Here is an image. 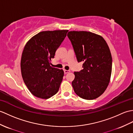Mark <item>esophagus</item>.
<instances>
[{
	"label": "esophagus",
	"instance_id": "obj_1",
	"mask_svg": "<svg viewBox=\"0 0 133 133\" xmlns=\"http://www.w3.org/2000/svg\"><path fill=\"white\" fill-rule=\"evenodd\" d=\"M63 71H64V74H67V73H69V72H70V70H64Z\"/></svg>",
	"mask_w": 133,
	"mask_h": 133
}]
</instances>
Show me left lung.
<instances>
[{"label":"left lung","mask_w":133,"mask_h":133,"mask_svg":"<svg viewBox=\"0 0 133 133\" xmlns=\"http://www.w3.org/2000/svg\"><path fill=\"white\" fill-rule=\"evenodd\" d=\"M67 37L77 61L83 62V69L74 72V90L82 98L94 100L104 93L110 81L112 58L108 45L101 36L90 32L70 31Z\"/></svg>","instance_id":"8db88e82"}]
</instances>
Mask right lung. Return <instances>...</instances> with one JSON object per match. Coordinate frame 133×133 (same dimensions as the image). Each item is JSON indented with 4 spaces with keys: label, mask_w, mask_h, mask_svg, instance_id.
Masks as SVG:
<instances>
[{
    "label": "right lung",
    "mask_w": 133,
    "mask_h": 133,
    "mask_svg": "<svg viewBox=\"0 0 133 133\" xmlns=\"http://www.w3.org/2000/svg\"><path fill=\"white\" fill-rule=\"evenodd\" d=\"M69 30L44 31L26 43L21 59L23 81L35 96L47 99L56 94L62 81V70L52 67L51 58Z\"/></svg>",
    "instance_id": "right-lung-1"
}]
</instances>
